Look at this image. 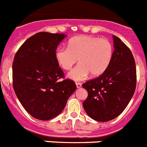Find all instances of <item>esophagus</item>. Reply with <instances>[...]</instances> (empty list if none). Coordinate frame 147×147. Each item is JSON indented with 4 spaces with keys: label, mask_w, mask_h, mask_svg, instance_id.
<instances>
[{
    "label": "esophagus",
    "mask_w": 147,
    "mask_h": 147,
    "mask_svg": "<svg viewBox=\"0 0 147 147\" xmlns=\"http://www.w3.org/2000/svg\"><path fill=\"white\" fill-rule=\"evenodd\" d=\"M76 88H80L82 87V84L80 82H76Z\"/></svg>",
    "instance_id": "34e87169"
}]
</instances>
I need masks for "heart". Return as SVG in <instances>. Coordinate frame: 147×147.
Returning a JSON list of instances; mask_svg holds the SVG:
<instances>
[{"instance_id": "b5f03b06", "label": "heart", "mask_w": 147, "mask_h": 147, "mask_svg": "<svg viewBox=\"0 0 147 147\" xmlns=\"http://www.w3.org/2000/svg\"><path fill=\"white\" fill-rule=\"evenodd\" d=\"M113 48L105 39L92 36H76L68 41L67 48L56 50L55 58L62 69L70 70L79 60L80 64L70 71L67 77L74 81L102 75L107 69L113 57Z\"/></svg>"}]
</instances>
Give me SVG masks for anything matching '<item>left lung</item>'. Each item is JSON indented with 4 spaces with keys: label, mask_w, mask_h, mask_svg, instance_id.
Segmentation results:
<instances>
[{
    "label": "left lung",
    "mask_w": 147,
    "mask_h": 147,
    "mask_svg": "<svg viewBox=\"0 0 147 147\" xmlns=\"http://www.w3.org/2000/svg\"><path fill=\"white\" fill-rule=\"evenodd\" d=\"M114 51L110 65L100 76L83 84L88 93L83 102L85 112L98 121L118 117L127 107L136 87V67L129 48L113 36Z\"/></svg>",
    "instance_id": "obj_1"
}]
</instances>
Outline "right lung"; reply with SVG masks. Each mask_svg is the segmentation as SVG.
<instances>
[{
  "label": "right lung",
  "mask_w": 147,
  "mask_h": 147,
  "mask_svg": "<svg viewBox=\"0 0 147 147\" xmlns=\"http://www.w3.org/2000/svg\"><path fill=\"white\" fill-rule=\"evenodd\" d=\"M67 35L39 32L20 46L12 64L13 87L23 107L35 119L57 117L76 90L72 80H59L64 73L55 58L56 49Z\"/></svg>",
  "instance_id": "obj_1"
}]
</instances>
